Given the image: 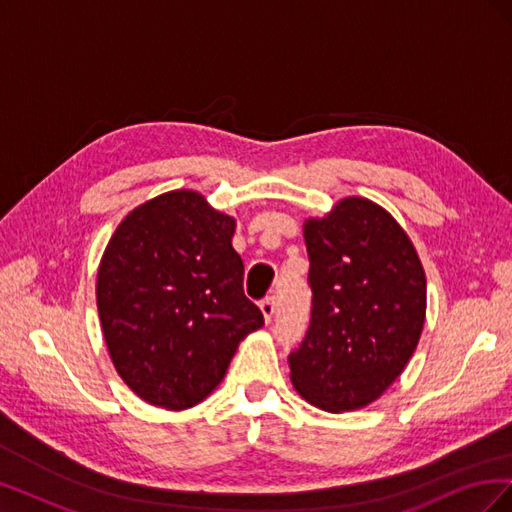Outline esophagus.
Wrapping results in <instances>:
<instances>
[{"label":"esophagus","instance_id":"34e87169","mask_svg":"<svg viewBox=\"0 0 512 512\" xmlns=\"http://www.w3.org/2000/svg\"><path fill=\"white\" fill-rule=\"evenodd\" d=\"M260 312H262V318H265V322H271V318L275 314V299L267 297L265 301H260Z\"/></svg>","mask_w":512,"mask_h":512}]
</instances>
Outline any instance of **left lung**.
I'll use <instances>...</instances> for the list:
<instances>
[{"mask_svg":"<svg viewBox=\"0 0 512 512\" xmlns=\"http://www.w3.org/2000/svg\"><path fill=\"white\" fill-rule=\"evenodd\" d=\"M312 320L290 380L324 412L369 406L401 376L423 333L427 280L408 232L384 207L348 196L307 218Z\"/></svg>","mask_w":512,"mask_h":512,"instance_id":"obj_1","label":"left lung"}]
</instances>
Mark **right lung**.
<instances>
[{
    "instance_id": "add662e5",
    "label": "right lung",
    "mask_w": 512,
    "mask_h": 512,
    "mask_svg": "<svg viewBox=\"0 0 512 512\" xmlns=\"http://www.w3.org/2000/svg\"><path fill=\"white\" fill-rule=\"evenodd\" d=\"M237 220L194 190L164 192L115 228L98 267L104 342L147 404L188 410L218 386L265 318L243 294Z\"/></svg>"
}]
</instances>
